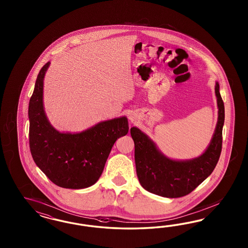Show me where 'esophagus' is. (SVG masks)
Masks as SVG:
<instances>
[{"mask_svg": "<svg viewBox=\"0 0 248 248\" xmlns=\"http://www.w3.org/2000/svg\"><path fill=\"white\" fill-rule=\"evenodd\" d=\"M129 119H130L132 124H135V123H136V121H137V118L135 117V115H130Z\"/></svg>", "mask_w": 248, "mask_h": 248, "instance_id": "obj_1", "label": "esophagus"}]
</instances>
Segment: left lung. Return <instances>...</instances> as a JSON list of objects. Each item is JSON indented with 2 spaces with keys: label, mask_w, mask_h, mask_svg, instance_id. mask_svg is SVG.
<instances>
[{
  "label": "left lung",
  "mask_w": 248,
  "mask_h": 248,
  "mask_svg": "<svg viewBox=\"0 0 248 248\" xmlns=\"http://www.w3.org/2000/svg\"><path fill=\"white\" fill-rule=\"evenodd\" d=\"M218 120L210 144L198 157L176 161L166 157L155 143L138 128H131L135 142L136 173L141 186L155 195L177 198L190 194L205 180L217 166L222 151V132L225 122V105L216 83Z\"/></svg>",
  "instance_id": "left-lung-1"
}]
</instances>
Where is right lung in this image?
Segmentation results:
<instances>
[{"instance_id": "right-lung-1", "label": "right lung", "mask_w": 248, "mask_h": 248, "mask_svg": "<svg viewBox=\"0 0 248 248\" xmlns=\"http://www.w3.org/2000/svg\"><path fill=\"white\" fill-rule=\"evenodd\" d=\"M46 62L40 70L29 102V143L33 161L60 187L82 189L97 182L113 143L127 135V118L98 123L81 133H60L46 117L43 93Z\"/></svg>"}]
</instances>
